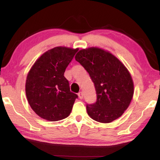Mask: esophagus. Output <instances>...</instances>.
<instances>
[{
    "instance_id": "1",
    "label": "esophagus",
    "mask_w": 160,
    "mask_h": 160,
    "mask_svg": "<svg viewBox=\"0 0 160 160\" xmlns=\"http://www.w3.org/2000/svg\"><path fill=\"white\" fill-rule=\"evenodd\" d=\"M78 98H80V99H82L83 97H84V95H83L82 92H78Z\"/></svg>"
}]
</instances>
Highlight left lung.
I'll return each instance as SVG.
<instances>
[{
    "label": "left lung",
    "mask_w": 160,
    "mask_h": 160,
    "mask_svg": "<svg viewBox=\"0 0 160 160\" xmlns=\"http://www.w3.org/2000/svg\"><path fill=\"white\" fill-rule=\"evenodd\" d=\"M75 59L95 84L97 101L87 105L88 115L101 123H110L119 118L134 94V84L128 68L111 52L98 47L79 50Z\"/></svg>",
    "instance_id": "obj_1"
}]
</instances>
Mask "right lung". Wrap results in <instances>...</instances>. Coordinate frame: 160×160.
<instances>
[{"label": "right lung", "instance_id": "obj_1", "mask_svg": "<svg viewBox=\"0 0 160 160\" xmlns=\"http://www.w3.org/2000/svg\"><path fill=\"white\" fill-rule=\"evenodd\" d=\"M78 49L57 47L44 52L28 72L25 93L30 107L43 119L56 122L68 117L78 95L70 91L65 69Z\"/></svg>", "mask_w": 160, "mask_h": 160}]
</instances>
